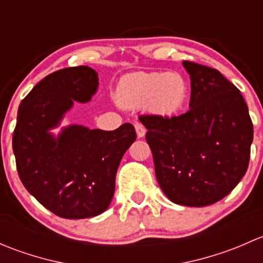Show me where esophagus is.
<instances>
[{"mask_svg":"<svg viewBox=\"0 0 263 263\" xmlns=\"http://www.w3.org/2000/svg\"><path fill=\"white\" fill-rule=\"evenodd\" d=\"M135 129H136L137 137H144L146 134V128L141 123H135Z\"/></svg>","mask_w":263,"mask_h":263,"instance_id":"1","label":"esophagus"}]
</instances>
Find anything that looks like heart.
<instances>
[{
  "instance_id": "obj_1",
  "label": "heart",
  "mask_w": 263,
  "mask_h": 263,
  "mask_svg": "<svg viewBox=\"0 0 263 263\" xmlns=\"http://www.w3.org/2000/svg\"><path fill=\"white\" fill-rule=\"evenodd\" d=\"M188 81L178 71L136 72L119 81L117 98L129 108H148L160 115H172L184 105Z\"/></svg>"
}]
</instances>
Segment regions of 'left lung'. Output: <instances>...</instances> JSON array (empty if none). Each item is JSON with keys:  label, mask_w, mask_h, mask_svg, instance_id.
I'll use <instances>...</instances> for the list:
<instances>
[{"label": "left lung", "mask_w": 263, "mask_h": 263, "mask_svg": "<svg viewBox=\"0 0 263 263\" xmlns=\"http://www.w3.org/2000/svg\"><path fill=\"white\" fill-rule=\"evenodd\" d=\"M191 78L190 110L140 116L159 185L183 206L213 205L246 174L253 124L239 89L215 68L183 61Z\"/></svg>", "instance_id": "obj_1"}]
</instances>
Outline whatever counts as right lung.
Returning a JSON list of instances; mask_svg holds the SVG:
<instances>
[{"instance_id": "add662e5", "label": "right lung", "mask_w": 263, "mask_h": 263, "mask_svg": "<svg viewBox=\"0 0 263 263\" xmlns=\"http://www.w3.org/2000/svg\"><path fill=\"white\" fill-rule=\"evenodd\" d=\"M98 73L87 66L67 67L46 76L21 102L12 150L24 187L63 219L104 213L115 195L121 159L136 140L131 123L115 131L68 126L49 134L73 102L86 103L98 89Z\"/></svg>"}]
</instances>
